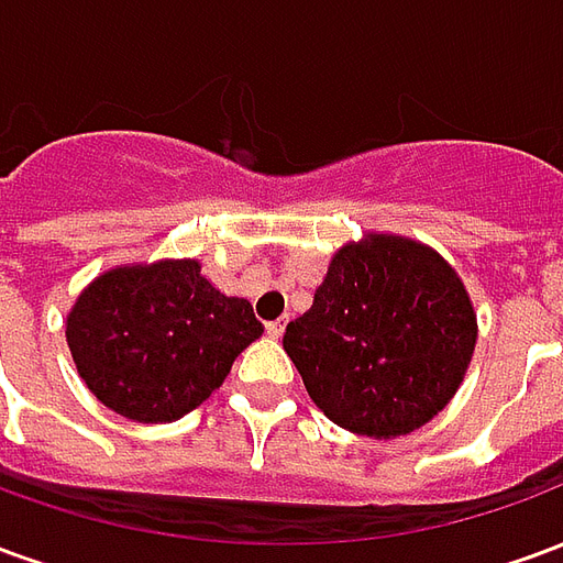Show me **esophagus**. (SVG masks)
<instances>
[{"label": "esophagus", "mask_w": 563, "mask_h": 563, "mask_svg": "<svg viewBox=\"0 0 563 563\" xmlns=\"http://www.w3.org/2000/svg\"><path fill=\"white\" fill-rule=\"evenodd\" d=\"M265 331H268V338H283V331H286V319H274V322H265Z\"/></svg>", "instance_id": "34e87169"}]
</instances>
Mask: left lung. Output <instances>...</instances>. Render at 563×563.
Listing matches in <instances>:
<instances>
[{
  "label": "left lung",
  "instance_id": "left-lung-1",
  "mask_svg": "<svg viewBox=\"0 0 563 563\" xmlns=\"http://www.w3.org/2000/svg\"><path fill=\"white\" fill-rule=\"evenodd\" d=\"M476 317L459 274L424 244L374 234L346 244L283 350L322 413L355 434H410L459 391Z\"/></svg>",
  "mask_w": 563,
  "mask_h": 563
}]
</instances>
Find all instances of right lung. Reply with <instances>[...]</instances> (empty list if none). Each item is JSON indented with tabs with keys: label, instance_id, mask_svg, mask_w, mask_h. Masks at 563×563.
Masks as SVG:
<instances>
[{
	"label": "right lung",
	"instance_id": "add662e5",
	"mask_svg": "<svg viewBox=\"0 0 563 563\" xmlns=\"http://www.w3.org/2000/svg\"><path fill=\"white\" fill-rule=\"evenodd\" d=\"M258 334L253 305L213 289L196 258L108 271L66 322L80 379L132 422H174L196 410Z\"/></svg>",
	"mask_w": 563,
	"mask_h": 563
}]
</instances>
